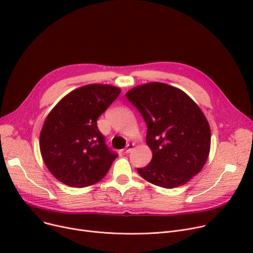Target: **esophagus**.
<instances>
[{
	"label": "esophagus",
	"mask_w": 253,
	"mask_h": 253,
	"mask_svg": "<svg viewBox=\"0 0 253 253\" xmlns=\"http://www.w3.org/2000/svg\"><path fill=\"white\" fill-rule=\"evenodd\" d=\"M133 148H134V144H128L125 149V153H130Z\"/></svg>",
	"instance_id": "esophagus-1"
}]
</instances>
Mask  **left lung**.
Masks as SVG:
<instances>
[{"label": "left lung", "mask_w": 253, "mask_h": 253, "mask_svg": "<svg viewBox=\"0 0 253 253\" xmlns=\"http://www.w3.org/2000/svg\"><path fill=\"white\" fill-rule=\"evenodd\" d=\"M146 121V141L153 153L141 178L162 188H175L199 173L211 147L210 125L191 98L163 83L137 85L126 93Z\"/></svg>", "instance_id": "8db88e82"}]
</instances>
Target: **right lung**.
<instances>
[{"label":"right lung","instance_id":"right-lung-1","mask_svg":"<svg viewBox=\"0 0 253 253\" xmlns=\"http://www.w3.org/2000/svg\"><path fill=\"white\" fill-rule=\"evenodd\" d=\"M121 93L109 84H92L66 95L46 117L40 152L54 178L83 188L104 178L117 154L105 145L97 120Z\"/></svg>","mask_w":253,"mask_h":253}]
</instances>
